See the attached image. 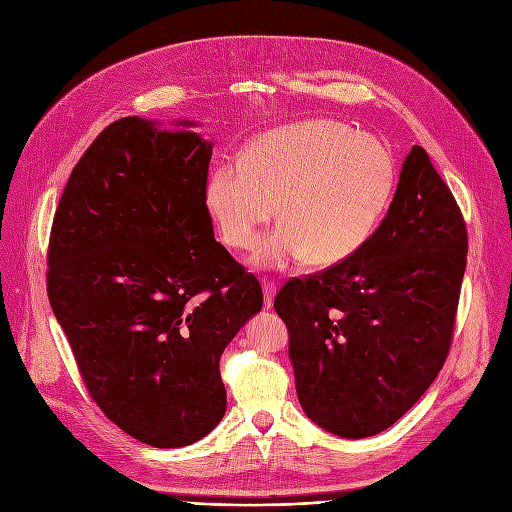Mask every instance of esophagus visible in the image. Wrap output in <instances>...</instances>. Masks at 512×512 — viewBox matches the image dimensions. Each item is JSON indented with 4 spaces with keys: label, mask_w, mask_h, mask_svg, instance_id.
<instances>
[{
    "label": "esophagus",
    "mask_w": 512,
    "mask_h": 512,
    "mask_svg": "<svg viewBox=\"0 0 512 512\" xmlns=\"http://www.w3.org/2000/svg\"><path fill=\"white\" fill-rule=\"evenodd\" d=\"M261 286H263V305L265 307H272L274 305V297H276V284L272 280L263 278Z\"/></svg>",
    "instance_id": "34e87169"
}]
</instances>
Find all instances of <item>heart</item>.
<instances>
[{
  "label": "heart",
  "mask_w": 512,
  "mask_h": 512,
  "mask_svg": "<svg viewBox=\"0 0 512 512\" xmlns=\"http://www.w3.org/2000/svg\"><path fill=\"white\" fill-rule=\"evenodd\" d=\"M396 180L388 145L336 120H307L255 139L240 166L211 170L205 203L230 249L249 251L276 215L253 261L286 267L309 257L330 267L357 255L378 230Z\"/></svg>",
  "instance_id": "b5f03b06"
}]
</instances>
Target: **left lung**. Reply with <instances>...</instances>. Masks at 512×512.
Wrapping results in <instances>:
<instances>
[{"label": "left lung", "mask_w": 512, "mask_h": 512, "mask_svg": "<svg viewBox=\"0 0 512 512\" xmlns=\"http://www.w3.org/2000/svg\"><path fill=\"white\" fill-rule=\"evenodd\" d=\"M465 265L463 213L415 145L367 245L276 294L305 415L353 440L405 415L448 357Z\"/></svg>", "instance_id": "left-lung-1"}]
</instances>
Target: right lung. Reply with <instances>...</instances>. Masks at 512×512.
Instances as JSON below:
<instances>
[{
    "instance_id": "1",
    "label": "right lung",
    "mask_w": 512,
    "mask_h": 512,
    "mask_svg": "<svg viewBox=\"0 0 512 512\" xmlns=\"http://www.w3.org/2000/svg\"><path fill=\"white\" fill-rule=\"evenodd\" d=\"M116 120L78 159L47 251V294L105 417L180 448L226 413L220 357L263 292L213 236V145L191 120Z\"/></svg>"
}]
</instances>
